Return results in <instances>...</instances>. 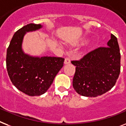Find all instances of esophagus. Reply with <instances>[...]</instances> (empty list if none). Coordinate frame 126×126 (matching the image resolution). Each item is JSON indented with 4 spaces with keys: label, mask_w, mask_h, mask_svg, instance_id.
Here are the masks:
<instances>
[{
    "label": "esophagus",
    "mask_w": 126,
    "mask_h": 126,
    "mask_svg": "<svg viewBox=\"0 0 126 126\" xmlns=\"http://www.w3.org/2000/svg\"><path fill=\"white\" fill-rule=\"evenodd\" d=\"M70 63V60L69 58H66L65 59V61H64V63L65 64H68V63Z\"/></svg>",
    "instance_id": "esophagus-1"
}]
</instances>
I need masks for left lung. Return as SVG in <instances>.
Returning a JSON list of instances; mask_svg holds the SVG:
<instances>
[{"mask_svg":"<svg viewBox=\"0 0 126 126\" xmlns=\"http://www.w3.org/2000/svg\"><path fill=\"white\" fill-rule=\"evenodd\" d=\"M71 63L76 66L72 85L76 93L87 97L103 94L114 87L120 72L117 38L111 34L107 47H98Z\"/></svg>","mask_w":126,"mask_h":126,"instance_id":"obj_1","label":"left lung"}]
</instances>
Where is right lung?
Instances as JSON below:
<instances>
[{
  "mask_svg": "<svg viewBox=\"0 0 126 126\" xmlns=\"http://www.w3.org/2000/svg\"><path fill=\"white\" fill-rule=\"evenodd\" d=\"M41 27V24L31 23L18 30L7 49L6 68L10 80L19 91L31 96L47 92L65 60L56 57H32L23 52L25 33Z\"/></svg>",
  "mask_w": 126,
  "mask_h": 126,
  "instance_id": "obj_1",
  "label": "right lung"
}]
</instances>
